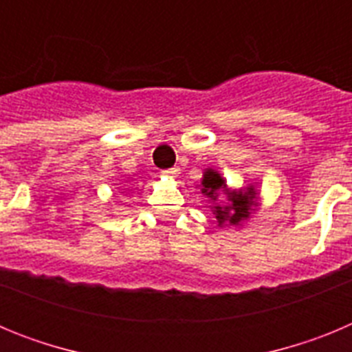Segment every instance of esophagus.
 I'll use <instances>...</instances> for the list:
<instances>
[{"label": "esophagus", "instance_id": "esophagus-1", "mask_svg": "<svg viewBox=\"0 0 352 352\" xmlns=\"http://www.w3.org/2000/svg\"><path fill=\"white\" fill-rule=\"evenodd\" d=\"M166 176H169V178H174V176H176V174H178V169H169V170H166Z\"/></svg>", "mask_w": 352, "mask_h": 352}]
</instances>
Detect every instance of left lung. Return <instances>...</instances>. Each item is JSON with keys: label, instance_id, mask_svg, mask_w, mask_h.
<instances>
[{"label": "left lung", "instance_id": "left-lung-1", "mask_svg": "<svg viewBox=\"0 0 352 352\" xmlns=\"http://www.w3.org/2000/svg\"><path fill=\"white\" fill-rule=\"evenodd\" d=\"M201 194L208 199L219 227H241L259 206L256 183L245 188H229L226 178L213 167H208L201 179ZM220 195H226L228 203H218Z\"/></svg>", "mask_w": 352, "mask_h": 352}]
</instances>
